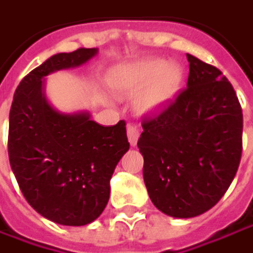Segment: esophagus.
Segmentation results:
<instances>
[{
    "mask_svg": "<svg viewBox=\"0 0 253 253\" xmlns=\"http://www.w3.org/2000/svg\"><path fill=\"white\" fill-rule=\"evenodd\" d=\"M139 136H140V128L136 126V125H127V137L131 146H136V143L139 140Z\"/></svg>",
    "mask_w": 253,
    "mask_h": 253,
    "instance_id": "1",
    "label": "esophagus"
}]
</instances>
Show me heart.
I'll return each instance as SVG.
<instances>
[{"mask_svg":"<svg viewBox=\"0 0 253 253\" xmlns=\"http://www.w3.org/2000/svg\"><path fill=\"white\" fill-rule=\"evenodd\" d=\"M183 73L174 63L147 58L112 71L109 83L119 96L139 94L136 107L141 114H153L163 110L179 91Z\"/></svg>","mask_w":253,"mask_h":253,"instance_id":"1","label":"heart"}]
</instances>
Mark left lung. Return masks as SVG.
<instances>
[{
	"label": "left lung",
	"mask_w": 253,
	"mask_h": 253,
	"mask_svg": "<svg viewBox=\"0 0 253 253\" xmlns=\"http://www.w3.org/2000/svg\"><path fill=\"white\" fill-rule=\"evenodd\" d=\"M189 77L170 103L141 123L143 177L159 211L193 217L226 193L242 156L244 114L219 68L187 54Z\"/></svg>",
	"instance_id": "1"
}]
</instances>
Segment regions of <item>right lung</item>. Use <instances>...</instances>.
Wrapping results in <instances>:
<instances>
[{"instance_id": "obj_1", "label": "right lung", "mask_w": 253, "mask_h": 253, "mask_svg": "<svg viewBox=\"0 0 253 253\" xmlns=\"http://www.w3.org/2000/svg\"><path fill=\"white\" fill-rule=\"evenodd\" d=\"M97 48L58 52L24 77L9 110L8 156L18 186L38 213L66 226L96 220L110 198V179L130 147L126 122L101 126L88 113L55 112L44 77L79 67Z\"/></svg>"}]
</instances>
